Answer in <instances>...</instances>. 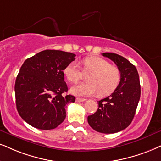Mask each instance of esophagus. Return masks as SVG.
<instances>
[{"instance_id":"esophagus-1","label":"esophagus","mask_w":161,"mask_h":161,"mask_svg":"<svg viewBox=\"0 0 161 161\" xmlns=\"http://www.w3.org/2000/svg\"><path fill=\"white\" fill-rule=\"evenodd\" d=\"M86 99H82V98H76V101L78 102V103H81V102H85Z\"/></svg>"}]
</instances>
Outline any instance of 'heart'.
<instances>
[{"mask_svg": "<svg viewBox=\"0 0 161 161\" xmlns=\"http://www.w3.org/2000/svg\"><path fill=\"white\" fill-rule=\"evenodd\" d=\"M82 70L76 62H71L65 67L64 74L71 82L87 74V82L78 83L70 87V93L79 97H89L97 92L99 97H105L114 92L121 80V72L117 66L99 57H87L82 62Z\"/></svg>", "mask_w": 161, "mask_h": 161, "instance_id": "obj_1", "label": "heart"}]
</instances>
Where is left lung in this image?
<instances>
[{
  "label": "left lung",
  "mask_w": 161,
  "mask_h": 161,
  "mask_svg": "<svg viewBox=\"0 0 161 161\" xmlns=\"http://www.w3.org/2000/svg\"><path fill=\"white\" fill-rule=\"evenodd\" d=\"M102 55L115 63L121 80L111 95L99 101L98 109L87 117V122L100 133H117L126 129L135 117L140 97V78L137 68L125 58L113 53Z\"/></svg>",
  "instance_id": "obj_1"
}]
</instances>
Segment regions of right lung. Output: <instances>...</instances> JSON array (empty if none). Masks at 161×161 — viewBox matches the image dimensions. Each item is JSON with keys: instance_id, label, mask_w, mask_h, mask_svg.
Here are the masks:
<instances>
[{"instance_id": "1", "label": "right lung", "mask_w": 161, "mask_h": 161, "mask_svg": "<svg viewBox=\"0 0 161 161\" xmlns=\"http://www.w3.org/2000/svg\"><path fill=\"white\" fill-rule=\"evenodd\" d=\"M76 55L46 50L27 58L22 64L15 84L16 107L26 123L42 130L53 129L66 117L65 106L74 103L68 91L64 70Z\"/></svg>"}]
</instances>
